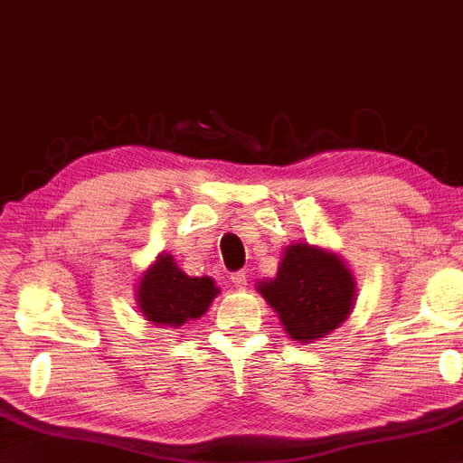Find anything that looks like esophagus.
I'll return each mask as SVG.
<instances>
[{"instance_id":"esophagus-1","label":"esophagus","mask_w":463,"mask_h":463,"mask_svg":"<svg viewBox=\"0 0 463 463\" xmlns=\"http://www.w3.org/2000/svg\"><path fill=\"white\" fill-rule=\"evenodd\" d=\"M231 282L234 284V288H239V289H242V288H246V282H249V280H246V272H232L231 274Z\"/></svg>"}]
</instances>
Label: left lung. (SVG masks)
Masks as SVG:
<instances>
[{
  "label": "left lung",
  "mask_w": 463,
  "mask_h": 463,
  "mask_svg": "<svg viewBox=\"0 0 463 463\" xmlns=\"http://www.w3.org/2000/svg\"><path fill=\"white\" fill-rule=\"evenodd\" d=\"M256 289L298 343L327 337L345 324L357 302V284L341 256L307 242L289 244L276 278L258 282Z\"/></svg>",
  "instance_id": "left-lung-1"
}]
</instances>
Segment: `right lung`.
Wrapping results in <instances>:
<instances>
[{"label": "right lung", "mask_w": 463, "mask_h": 463, "mask_svg": "<svg viewBox=\"0 0 463 463\" xmlns=\"http://www.w3.org/2000/svg\"><path fill=\"white\" fill-rule=\"evenodd\" d=\"M221 294L211 276L191 278L175 264L174 256L161 252L139 276L136 286L137 309L154 326L181 327L205 316Z\"/></svg>", "instance_id": "right-lung-1"}]
</instances>
